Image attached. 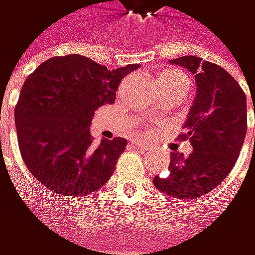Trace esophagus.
Returning <instances> with one entry per match:
<instances>
[{
    "label": "esophagus",
    "instance_id": "34e87169",
    "mask_svg": "<svg viewBox=\"0 0 255 255\" xmlns=\"http://www.w3.org/2000/svg\"><path fill=\"white\" fill-rule=\"evenodd\" d=\"M132 144H133L135 147H138V149H141V150H147V146H146V143H143V141H138V139H133Z\"/></svg>",
    "mask_w": 255,
    "mask_h": 255
}]
</instances>
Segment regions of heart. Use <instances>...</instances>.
I'll return each mask as SVG.
<instances>
[{
	"instance_id": "1",
	"label": "heart",
	"mask_w": 255,
	"mask_h": 255,
	"mask_svg": "<svg viewBox=\"0 0 255 255\" xmlns=\"http://www.w3.org/2000/svg\"><path fill=\"white\" fill-rule=\"evenodd\" d=\"M164 79H167V80H184V82H187V83H188L187 77H185L181 71H176V70L164 71V73L158 77V80H164Z\"/></svg>"
}]
</instances>
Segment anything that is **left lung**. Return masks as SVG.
Returning a JSON list of instances; mask_svg holds the SVG:
<instances>
[{
	"instance_id": "obj_1",
	"label": "left lung",
	"mask_w": 255,
	"mask_h": 255,
	"mask_svg": "<svg viewBox=\"0 0 255 255\" xmlns=\"http://www.w3.org/2000/svg\"><path fill=\"white\" fill-rule=\"evenodd\" d=\"M170 62L195 74L196 97L179 135L188 139L193 152L187 158L173 152L169 175L155 176L153 185L172 198L196 199L218 187L234 167L247 135V96L216 63L196 56Z\"/></svg>"
}]
</instances>
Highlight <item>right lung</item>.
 I'll return each mask as SVG.
<instances>
[{"instance_id":"right-lung-1","label":"right lung","mask_w":255,"mask_h":255,"mask_svg":"<svg viewBox=\"0 0 255 255\" xmlns=\"http://www.w3.org/2000/svg\"><path fill=\"white\" fill-rule=\"evenodd\" d=\"M139 65L108 70L82 54L56 56L24 82L15 108L22 159L30 173L63 196H85L103 187L128 141H94V112L112 105L125 76Z\"/></svg>"}]
</instances>
